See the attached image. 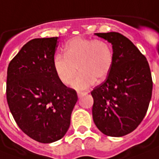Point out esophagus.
Here are the masks:
<instances>
[{"mask_svg": "<svg viewBox=\"0 0 159 159\" xmlns=\"http://www.w3.org/2000/svg\"><path fill=\"white\" fill-rule=\"evenodd\" d=\"M88 93L86 92H80V91H79V92H77V94H78V97L79 98H82L83 96H84V95L87 94Z\"/></svg>", "mask_w": 159, "mask_h": 159, "instance_id": "1", "label": "esophagus"}]
</instances>
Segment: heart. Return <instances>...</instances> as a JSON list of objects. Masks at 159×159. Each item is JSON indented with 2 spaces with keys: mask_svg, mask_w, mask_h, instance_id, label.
Listing matches in <instances>:
<instances>
[{
  "mask_svg": "<svg viewBox=\"0 0 159 159\" xmlns=\"http://www.w3.org/2000/svg\"><path fill=\"white\" fill-rule=\"evenodd\" d=\"M64 56L58 54L53 58V69L58 80L64 85L73 81L77 68L80 73L74 81L76 89H86L108 75L113 65L112 48L102 39L74 38L65 44Z\"/></svg>",
  "mask_w": 159,
  "mask_h": 159,
  "instance_id": "1",
  "label": "heart"
}]
</instances>
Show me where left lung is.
<instances>
[{
  "instance_id": "left-lung-1",
  "label": "left lung",
  "mask_w": 159,
  "mask_h": 159,
  "mask_svg": "<svg viewBox=\"0 0 159 159\" xmlns=\"http://www.w3.org/2000/svg\"><path fill=\"white\" fill-rule=\"evenodd\" d=\"M94 34L112 45L114 61L106 80L91 92L93 119L104 134L123 136L135 130L147 112L153 89L150 68L145 57L122 34Z\"/></svg>"
}]
</instances>
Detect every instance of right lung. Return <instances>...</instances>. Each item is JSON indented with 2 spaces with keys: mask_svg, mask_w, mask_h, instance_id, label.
<instances>
[{
  "mask_svg": "<svg viewBox=\"0 0 159 159\" xmlns=\"http://www.w3.org/2000/svg\"><path fill=\"white\" fill-rule=\"evenodd\" d=\"M57 37L28 42L9 64L6 98L18 126L28 136L49 144L64 136L78 100L53 69Z\"/></svg>",
  "mask_w": 159,
  "mask_h": 159,
  "instance_id": "add662e5",
  "label": "right lung"
}]
</instances>
